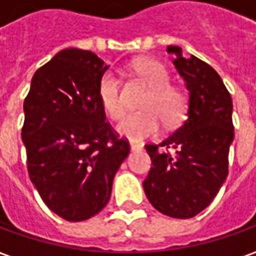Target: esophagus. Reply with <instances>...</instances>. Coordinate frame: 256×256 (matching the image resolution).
Listing matches in <instances>:
<instances>
[{"label": "esophagus", "instance_id": "obj_1", "mask_svg": "<svg viewBox=\"0 0 256 256\" xmlns=\"http://www.w3.org/2000/svg\"><path fill=\"white\" fill-rule=\"evenodd\" d=\"M143 148V146L142 144H136V143H130V150L132 152H140Z\"/></svg>", "mask_w": 256, "mask_h": 256}]
</instances>
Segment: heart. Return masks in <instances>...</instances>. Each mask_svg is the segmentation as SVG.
Segmentation results:
<instances>
[{
	"label": "heart",
	"instance_id": "obj_1",
	"mask_svg": "<svg viewBox=\"0 0 256 256\" xmlns=\"http://www.w3.org/2000/svg\"><path fill=\"white\" fill-rule=\"evenodd\" d=\"M136 76L150 89L140 103V109L122 120L118 132L130 142H142L154 136L160 128V119L167 128H172L184 119L188 98L178 86L168 84L170 75L163 64L154 59H140L133 64ZM98 98L103 110L112 120H120L124 114V103L118 76L104 72L98 84Z\"/></svg>",
	"mask_w": 256,
	"mask_h": 256
}]
</instances>
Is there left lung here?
I'll list each match as a JSON object with an SVG mask.
<instances>
[{
  "label": "left lung",
  "instance_id": "obj_1",
  "mask_svg": "<svg viewBox=\"0 0 256 256\" xmlns=\"http://www.w3.org/2000/svg\"><path fill=\"white\" fill-rule=\"evenodd\" d=\"M167 52L188 90L187 119L162 143L144 146L153 167L143 187L157 211L186 220L211 204L228 176L232 99L208 64L184 58L180 46L170 45Z\"/></svg>",
  "mask_w": 256,
  "mask_h": 256
}]
</instances>
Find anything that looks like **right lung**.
<instances>
[{"label":"right lung","mask_w":256,"mask_h":256,"mask_svg":"<svg viewBox=\"0 0 256 256\" xmlns=\"http://www.w3.org/2000/svg\"><path fill=\"white\" fill-rule=\"evenodd\" d=\"M108 68L90 50L64 49L35 72L24 100L30 178L49 210L66 221L89 220L106 207L130 152L98 98Z\"/></svg>","instance_id":"add662e5"}]
</instances>
